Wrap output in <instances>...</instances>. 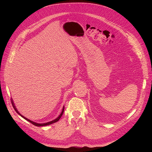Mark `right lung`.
<instances>
[{
  "label": "right lung",
  "mask_w": 152,
  "mask_h": 152,
  "mask_svg": "<svg viewBox=\"0 0 152 152\" xmlns=\"http://www.w3.org/2000/svg\"><path fill=\"white\" fill-rule=\"evenodd\" d=\"M11 102H12V106H13V108H15V111L20 115L21 117H23V118H25L26 121H28V122H30V123H31L32 124H33V125H34V126H37V127H40V126H48V125H50V124H53V123H55V122H58L59 119H60V118L61 117V116L63 115V112H64V109H65V107H63V109H62V111H61V113H60V115H59L56 118H55L54 120H53V121H50V122H46V123H42V124H39V123H36V122H34V121H30V120H29L28 118H26L25 117H24V116H23L18 111V110H17V108H16V107H15V103H14V102H13V100H12V99H11Z\"/></svg>",
  "instance_id": "1"
}]
</instances>
